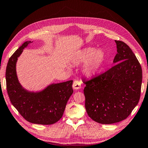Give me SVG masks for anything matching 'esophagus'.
Instances as JSON below:
<instances>
[{"mask_svg": "<svg viewBox=\"0 0 148 148\" xmlns=\"http://www.w3.org/2000/svg\"><path fill=\"white\" fill-rule=\"evenodd\" d=\"M81 83L79 81H75L73 84V88L75 90H78L81 88Z\"/></svg>", "mask_w": 148, "mask_h": 148, "instance_id": "34e87169", "label": "esophagus"}]
</instances>
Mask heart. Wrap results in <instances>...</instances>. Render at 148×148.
<instances>
[{
  "label": "heart",
  "mask_w": 148,
  "mask_h": 148,
  "mask_svg": "<svg viewBox=\"0 0 148 148\" xmlns=\"http://www.w3.org/2000/svg\"><path fill=\"white\" fill-rule=\"evenodd\" d=\"M106 54L102 49L87 47L77 51L71 57L72 63L75 64L84 63L82 72L85 76L92 77L97 73L104 63Z\"/></svg>",
  "instance_id": "b5f03b06"
}]
</instances>
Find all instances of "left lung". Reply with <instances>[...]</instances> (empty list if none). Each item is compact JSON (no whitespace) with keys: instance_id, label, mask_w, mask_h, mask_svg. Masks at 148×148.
Masks as SVG:
<instances>
[{"instance_id":"obj_1","label":"left lung","mask_w":148,"mask_h":148,"mask_svg":"<svg viewBox=\"0 0 148 148\" xmlns=\"http://www.w3.org/2000/svg\"><path fill=\"white\" fill-rule=\"evenodd\" d=\"M116 64L89 81L84 92L85 109L91 119L101 124L119 122L129 116L140 96L143 71L131 49L122 41L115 40Z\"/></svg>"}]
</instances>
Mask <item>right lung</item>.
Listing matches in <instances>:
<instances>
[{
  "mask_svg": "<svg viewBox=\"0 0 148 148\" xmlns=\"http://www.w3.org/2000/svg\"><path fill=\"white\" fill-rule=\"evenodd\" d=\"M32 42H24L9 60L5 71L8 94L13 106L26 120L35 124H54L61 119L73 92V80L52 84L37 92L23 87L16 73V63L23 49Z\"/></svg>",
  "mask_w": 148,
  "mask_h": 148,
  "instance_id": "add662e5",
  "label": "right lung"
}]
</instances>
